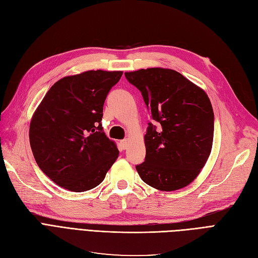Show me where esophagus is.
Instances as JSON below:
<instances>
[{
  "label": "esophagus",
  "mask_w": 258,
  "mask_h": 258,
  "mask_svg": "<svg viewBox=\"0 0 258 258\" xmlns=\"http://www.w3.org/2000/svg\"><path fill=\"white\" fill-rule=\"evenodd\" d=\"M128 144H129L128 139H124V140H122V141H120V146L123 148V150H126V148L128 147Z\"/></svg>",
  "instance_id": "esophagus-1"
}]
</instances>
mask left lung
<instances>
[{
    "mask_svg": "<svg viewBox=\"0 0 258 258\" xmlns=\"http://www.w3.org/2000/svg\"><path fill=\"white\" fill-rule=\"evenodd\" d=\"M141 91L156 127L148 122L145 161L136 166L154 188L172 191L190 184L212 150L214 114L207 93L174 70L141 69L126 72Z\"/></svg>",
    "mask_w": 258,
    "mask_h": 258,
    "instance_id": "obj_1",
    "label": "left lung"
}]
</instances>
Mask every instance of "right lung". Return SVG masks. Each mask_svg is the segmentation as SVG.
Segmentation results:
<instances>
[{
	"mask_svg": "<svg viewBox=\"0 0 258 258\" xmlns=\"http://www.w3.org/2000/svg\"><path fill=\"white\" fill-rule=\"evenodd\" d=\"M121 71H87L54 83L30 123L37 166L52 182L82 192L95 188L118 157L101 120L108 91Z\"/></svg>",
	"mask_w": 258,
	"mask_h": 258,
	"instance_id": "1",
	"label": "right lung"
}]
</instances>
